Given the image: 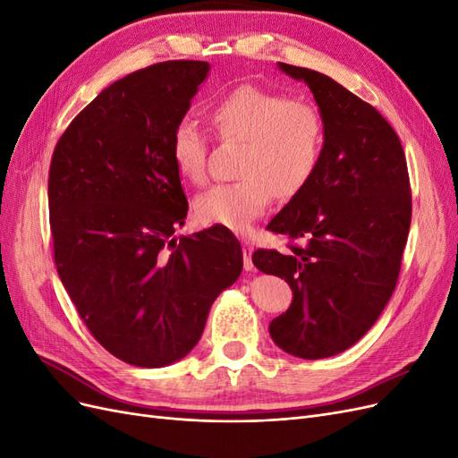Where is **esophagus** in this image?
<instances>
[{
    "mask_svg": "<svg viewBox=\"0 0 458 458\" xmlns=\"http://www.w3.org/2000/svg\"><path fill=\"white\" fill-rule=\"evenodd\" d=\"M252 252H254V244L250 241H242V258H244V269L246 271L254 269Z\"/></svg>",
    "mask_w": 458,
    "mask_h": 458,
    "instance_id": "obj_1",
    "label": "esophagus"
}]
</instances>
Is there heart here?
I'll return each mask as SVG.
<instances>
[{"mask_svg":"<svg viewBox=\"0 0 458 458\" xmlns=\"http://www.w3.org/2000/svg\"><path fill=\"white\" fill-rule=\"evenodd\" d=\"M208 120L219 141L241 143L234 183L208 189L197 199L202 224L248 233L266 214L273 197L286 202L310 187L325 155V120L308 101L286 93L239 86L210 106ZM170 155L175 170L191 183H202L208 172V143L191 122L172 131Z\"/></svg>","mask_w":458,"mask_h":458,"instance_id":"b5f03b06","label":"heart"}]
</instances>
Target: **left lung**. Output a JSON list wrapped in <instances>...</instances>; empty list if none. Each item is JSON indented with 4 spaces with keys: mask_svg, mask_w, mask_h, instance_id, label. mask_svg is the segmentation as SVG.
<instances>
[{
    "mask_svg": "<svg viewBox=\"0 0 458 458\" xmlns=\"http://www.w3.org/2000/svg\"><path fill=\"white\" fill-rule=\"evenodd\" d=\"M279 68L311 89L325 155L310 187L267 225L284 234L290 252L261 248L252 261L294 293L269 325L273 342L290 355L323 359L365 336L392 298L411 227V183L403 147L377 108L321 72Z\"/></svg>",
    "mask_w": 458,
    "mask_h": 458,
    "instance_id": "left-lung-1",
    "label": "left lung"
}]
</instances>
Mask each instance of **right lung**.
I'll list each match as a JSON object with an SVG mask.
<instances>
[{
  "instance_id": "right-lung-1",
  "label": "right lung",
  "mask_w": 458,
  "mask_h": 458,
  "mask_svg": "<svg viewBox=\"0 0 458 458\" xmlns=\"http://www.w3.org/2000/svg\"><path fill=\"white\" fill-rule=\"evenodd\" d=\"M208 71L204 61H165L123 76L71 122L51 157L55 266L93 338L135 367L185 357L242 271L241 242L225 227L174 237L189 204L170 140Z\"/></svg>"
}]
</instances>
